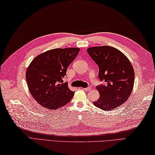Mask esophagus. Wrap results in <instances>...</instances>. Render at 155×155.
Wrapping results in <instances>:
<instances>
[{
  "label": "esophagus",
  "mask_w": 155,
  "mask_h": 155,
  "mask_svg": "<svg viewBox=\"0 0 155 155\" xmlns=\"http://www.w3.org/2000/svg\"><path fill=\"white\" fill-rule=\"evenodd\" d=\"M83 90L85 91H90L91 90V88L90 87H87L86 88H83Z\"/></svg>",
  "instance_id": "obj_1"
}]
</instances>
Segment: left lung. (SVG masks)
I'll return each mask as SVG.
<instances>
[{
  "mask_svg": "<svg viewBox=\"0 0 155 155\" xmlns=\"http://www.w3.org/2000/svg\"><path fill=\"white\" fill-rule=\"evenodd\" d=\"M88 54L98 65V78L104 84L96 86L99 99L93 104L105 111L126 102L133 89L134 71L131 63L118 49L110 46L90 47Z\"/></svg>",
  "mask_w": 155,
  "mask_h": 155,
  "instance_id": "left-lung-1",
  "label": "left lung"
}]
</instances>
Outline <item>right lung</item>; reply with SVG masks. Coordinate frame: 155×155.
Wrapping results in <instances>:
<instances>
[{
    "label": "right lung",
    "mask_w": 155,
    "mask_h": 155,
    "mask_svg": "<svg viewBox=\"0 0 155 155\" xmlns=\"http://www.w3.org/2000/svg\"><path fill=\"white\" fill-rule=\"evenodd\" d=\"M80 52L79 48L53 49L35 58L26 71L28 87L41 106L56 110L66 105L74 92L63 79L67 69Z\"/></svg>",
    "instance_id": "obj_1"
}]
</instances>
